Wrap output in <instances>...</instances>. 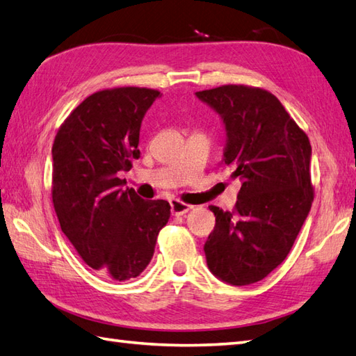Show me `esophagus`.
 I'll return each mask as SVG.
<instances>
[{
    "instance_id": "esophagus-1",
    "label": "esophagus",
    "mask_w": 356,
    "mask_h": 356,
    "mask_svg": "<svg viewBox=\"0 0 356 356\" xmlns=\"http://www.w3.org/2000/svg\"><path fill=\"white\" fill-rule=\"evenodd\" d=\"M170 205H171V213L174 216H184L185 213H188V211L193 209L191 205H186V203L180 200H171Z\"/></svg>"
}]
</instances>
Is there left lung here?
<instances>
[{"instance_id":"1","label":"left lung","mask_w":356,"mask_h":356,"mask_svg":"<svg viewBox=\"0 0 356 356\" xmlns=\"http://www.w3.org/2000/svg\"><path fill=\"white\" fill-rule=\"evenodd\" d=\"M195 96L220 116L222 162L241 182L234 213L209 207L208 268L228 284H252L286 259L311 211V142L266 90L222 86Z\"/></svg>"}]
</instances>
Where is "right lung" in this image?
<instances>
[{
  "instance_id": "obj_1",
  "label": "right lung",
  "mask_w": 356,
  "mask_h": 356,
  "mask_svg": "<svg viewBox=\"0 0 356 356\" xmlns=\"http://www.w3.org/2000/svg\"><path fill=\"white\" fill-rule=\"evenodd\" d=\"M151 88L120 87L88 96L53 142L51 199L63 232L90 268L125 282L153 259L170 218L166 200H143L119 179L140 157L139 133Z\"/></svg>"
}]
</instances>
